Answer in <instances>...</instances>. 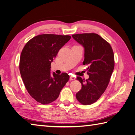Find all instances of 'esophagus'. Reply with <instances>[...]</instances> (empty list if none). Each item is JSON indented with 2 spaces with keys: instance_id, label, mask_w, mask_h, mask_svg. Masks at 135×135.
Listing matches in <instances>:
<instances>
[{
  "instance_id": "1",
  "label": "esophagus",
  "mask_w": 135,
  "mask_h": 135,
  "mask_svg": "<svg viewBox=\"0 0 135 135\" xmlns=\"http://www.w3.org/2000/svg\"><path fill=\"white\" fill-rule=\"evenodd\" d=\"M75 79H76V78H75V77H73V76H70V80H75Z\"/></svg>"
}]
</instances>
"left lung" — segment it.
I'll return each mask as SVG.
<instances>
[{
    "mask_svg": "<svg viewBox=\"0 0 135 135\" xmlns=\"http://www.w3.org/2000/svg\"><path fill=\"white\" fill-rule=\"evenodd\" d=\"M84 49V65H88L85 80L81 77L77 80L81 84V89L76 98L83 105L97 101L105 91L114 68V55L109 44L95 33H84L71 35Z\"/></svg>",
    "mask_w": 135,
    "mask_h": 135,
    "instance_id": "left-lung-1",
    "label": "left lung"
}]
</instances>
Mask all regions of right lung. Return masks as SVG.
I'll use <instances>...</instances> for the list:
<instances>
[{"label": "right lung", "instance_id": "add662e5", "mask_svg": "<svg viewBox=\"0 0 135 135\" xmlns=\"http://www.w3.org/2000/svg\"><path fill=\"white\" fill-rule=\"evenodd\" d=\"M69 35L42 34L24 46L20 59V72L27 91L37 102L48 104L59 97L69 79L66 73H51V64Z\"/></svg>", "mask_w": 135, "mask_h": 135}]
</instances>
